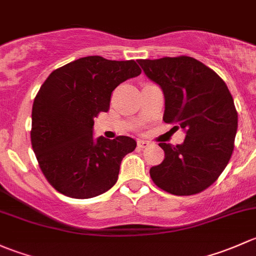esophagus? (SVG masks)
I'll use <instances>...</instances> for the list:
<instances>
[{"instance_id": "esophagus-1", "label": "esophagus", "mask_w": 256, "mask_h": 256, "mask_svg": "<svg viewBox=\"0 0 256 256\" xmlns=\"http://www.w3.org/2000/svg\"><path fill=\"white\" fill-rule=\"evenodd\" d=\"M149 142L146 140H138V148H140V149H144V148L149 146Z\"/></svg>"}]
</instances>
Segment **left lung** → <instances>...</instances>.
<instances>
[{"label":"left lung","mask_w":256,"mask_h":256,"mask_svg":"<svg viewBox=\"0 0 256 256\" xmlns=\"http://www.w3.org/2000/svg\"><path fill=\"white\" fill-rule=\"evenodd\" d=\"M138 62L162 88L164 122L186 132L180 146L159 143L165 158L150 168V178L176 196L200 194L220 178L233 154L238 128L233 97L214 71L191 56Z\"/></svg>","instance_id":"obj_1"}]
</instances>
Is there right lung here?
<instances>
[{
	"label": "right lung",
	"instance_id": "obj_1",
	"mask_svg": "<svg viewBox=\"0 0 256 256\" xmlns=\"http://www.w3.org/2000/svg\"><path fill=\"white\" fill-rule=\"evenodd\" d=\"M134 60L81 58L48 76L32 108L30 140L48 182L72 198H91L117 182L123 158L134 139L92 136L94 118L110 110L112 91L140 75Z\"/></svg>",
	"mask_w": 256,
	"mask_h": 256
}]
</instances>
